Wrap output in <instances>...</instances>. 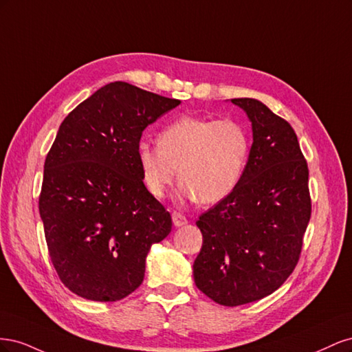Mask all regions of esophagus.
Instances as JSON below:
<instances>
[{"mask_svg":"<svg viewBox=\"0 0 352 352\" xmlns=\"http://www.w3.org/2000/svg\"><path fill=\"white\" fill-rule=\"evenodd\" d=\"M172 220H173V225H175L176 228L184 226V225H186V223H188L186 217H185L184 214H180V212H176V211L172 214Z\"/></svg>","mask_w":352,"mask_h":352,"instance_id":"obj_1","label":"esophagus"}]
</instances>
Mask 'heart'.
I'll list each match as a JSON object with an SVG mask.
<instances>
[{
  "instance_id": "heart-1",
  "label": "heart",
  "mask_w": 352,
  "mask_h": 352,
  "mask_svg": "<svg viewBox=\"0 0 352 352\" xmlns=\"http://www.w3.org/2000/svg\"><path fill=\"white\" fill-rule=\"evenodd\" d=\"M248 154L250 136L241 123L197 116L167 124L158 133V145L142 141L136 148L142 182L153 197L163 198L179 175V195L198 198L202 204L232 194Z\"/></svg>"
}]
</instances>
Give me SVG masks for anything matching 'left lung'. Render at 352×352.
<instances>
[{"label":"left lung","mask_w":352,"mask_h":352,"mask_svg":"<svg viewBox=\"0 0 352 352\" xmlns=\"http://www.w3.org/2000/svg\"><path fill=\"white\" fill-rule=\"evenodd\" d=\"M252 126L238 186L199 216L202 247L194 261L198 289L236 307L273 294L300 260L311 216L308 167L292 126L254 98H233Z\"/></svg>","instance_id":"1"}]
</instances>
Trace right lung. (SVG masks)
Returning a JSON list of instances; mask_svg holds the SVG:
<instances>
[{
	"label": "right lung",
	"mask_w": 352,
	"mask_h": 352,
	"mask_svg": "<svg viewBox=\"0 0 352 352\" xmlns=\"http://www.w3.org/2000/svg\"><path fill=\"white\" fill-rule=\"evenodd\" d=\"M179 100L113 82L60 124L39 195L48 252L61 282L85 300L119 301L144 280L153 243L172 230L148 192L136 148Z\"/></svg>",
	"instance_id": "1"
}]
</instances>
